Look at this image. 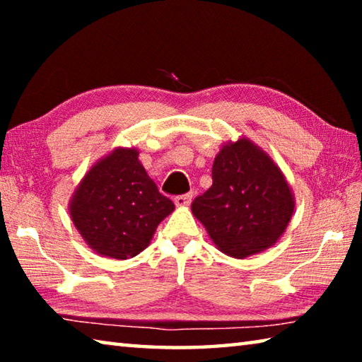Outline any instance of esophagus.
<instances>
[{"label":"esophagus","mask_w":362,"mask_h":362,"mask_svg":"<svg viewBox=\"0 0 362 362\" xmlns=\"http://www.w3.org/2000/svg\"><path fill=\"white\" fill-rule=\"evenodd\" d=\"M192 198H193L192 194H180V196H175L174 203H175V206H179V207H185V206L192 203Z\"/></svg>","instance_id":"34e87169"}]
</instances>
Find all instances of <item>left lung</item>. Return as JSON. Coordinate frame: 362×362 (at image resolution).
Listing matches in <instances>:
<instances>
[{"label":"left lung","mask_w":362,"mask_h":362,"mask_svg":"<svg viewBox=\"0 0 362 362\" xmlns=\"http://www.w3.org/2000/svg\"><path fill=\"white\" fill-rule=\"evenodd\" d=\"M296 196L273 158L247 137L216 155L212 187L192 204L216 247L233 259L263 252L284 235Z\"/></svg>","instance_id":"8db88e82"}]
</instances>
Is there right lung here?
<instances>
[{"label":"right lung","mask_w":362,"mask_h":362,"mask_svg":"<svg viewBox=\"0 0 362 362\" xmlns=\"http://www.w3.org/2000/svg\"><path fill=\"white\" fill-rule=\"evenodd\" d=\"M174 209L134 146H116L95 161L69 201L70 218L84 243L116 260L132 259L148 247L158 225Z\"/></svg>","instance_id":"1"}]
</instances>
